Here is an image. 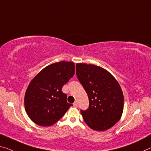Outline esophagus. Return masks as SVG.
Here are the masks:
<instances>
[{
	"mask_svg": "<svg viewBox=\"0 0 151 151\" xmlns=\"http://www.w3.org/2000/svg\"><path fill=\"white\" fill-rule=\"evenodd\" d=\"M73 106H75V107H77V106H78V104H77V101H75L74 102V104H73Z\"/></svg>",
	"mask_w": 151,
	"mask_h": 151,
	"instance_id": "1",
	"label": "esophagus"
}]
</instances>
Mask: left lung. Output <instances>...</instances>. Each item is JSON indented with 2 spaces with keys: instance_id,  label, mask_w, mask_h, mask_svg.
Instances as JSON below:
<instances>
[{
  "instance_id": "1",
  "label": "left lung",
  "mask_w": 151,
  "mask_h": 151,
  "mask_svg": "<svg viewBox=\"0 0 151 151\" xmlns=\"http://www.w3.org/2000/svg\"><path fill=\"white\" fill-rule=\"evenodd\" d=\"M76 73L87 93L89 106L81 114L88 127L104 131L119 120L124 109V95L118 81L106 69L78 63Z\"/></svg>"
}]
</instances>
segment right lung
Wrapping results in <instances>:
<instances>
[{
    "label": "right lung",
    "mask_w": 151,
    "mask_h": 151,
    "mask_svg": "<svg viewBox=\"0 0 151 151\" xmlns=\"http://www.w3.org/2000/svg\"><path fill=\"white\" fill-rule=\"evenodd\" d=\"M75 75V64L62 61L50 64L33 78L26 90V113L33 122L50 126L58 122L73 104L62 91L64 84Z\"/></svg>",
    "instance_id": "right-lung-1"
}]
</instances>
